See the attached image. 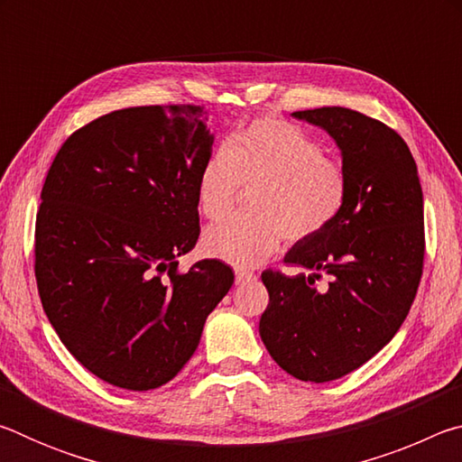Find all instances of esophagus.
<instances>
[{
    "mask_svg": "<svg viewBox=\"0 0 462 462\" xmlns=\"http://www.w3.org/2000/svg\"><path fill=\"white\" fill-rule=\"evenodd\" d=\"M234 275H236V283H245V281H250L254 277V273L246 269H234Z\"/></svg>",
    "mask_w": 462,
    "mask_h": 462,
    "instance_id": "esophagus-1",
    "label": "esophagus"
}]
</instances>
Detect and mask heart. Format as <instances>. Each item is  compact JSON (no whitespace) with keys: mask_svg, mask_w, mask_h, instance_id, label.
Segmentation results:
<instances>
[{"mask_svg":"<svg viewBox=\"0 0 462 462\" xmlns=\"http://www.w3.org/2000/svg\"><path fill=\"white\" fill-rule=\"evenodd\" d=\"M256 185L253 216H230L203 232L212 259L254 267L281 240H308L330 228L348 195L346 171L328 159L324 146L285 120L259 118L217 146L198 175L199 212L217 220L228 214L240 187Z\"/></svg>","mask_w":462,"mask_h":462,"instance_id":"heart-1","label":"heart"}]
</instances>
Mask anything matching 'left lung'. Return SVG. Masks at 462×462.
<instances>
[{"mask_svg": "<svg viewBox=\"0 0 462 462\" xmlns=\"http://www.w3.org/2000/svg\"><path fill=\"white\" fill-rule=\"evenodd\" d=\"M340 148L348 195L330 228L287 250L300 275L264 271L269 306L263 344L300 381L340 379L373 358L400 330L424 264V195L416 161L385 124L348 107L293 112ZM319 272L331 275L317 291Z\"/></svg>", "mask_w": 462, "mask_h": 462, "instance_id": "obj_1", "label": "left lung"}]
</instances>
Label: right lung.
<instances>
[{
  "mask_svg": "<svg viewBox=\"0 0 462 462\" xmlns=\"http://www.w3.org/2000/svg\"><path fill=\"white\" fill-rule=\"evenodd\" d=\"M206 120L199 106L118 109L69 136L46 175L38 293L69 353L109 385L173 379L234 283L220 261L177 273L199 236Z\"/></svg>",
  "mask_w": 462,
  "mask_h": 462,
  "instance_id": "obj_1",
  "label": "right lung"
}]
</instances>
